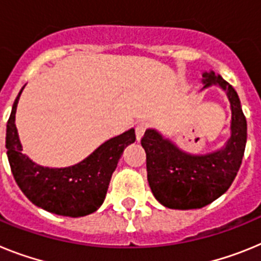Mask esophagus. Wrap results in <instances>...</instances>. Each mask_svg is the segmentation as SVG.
Listing matches in <instances>:
<instances>
[{
  "label": "esophagus",
  "instance_id": "obj_1",
  "mask_svg": "<svg viewBox=\"0 0 261 261\" xmlns=\"http://www.w3.org/2000/svg\"><path fill=\"white\" fill-rule=\"evenodd\" d=\"M147 128V123L142 122V123H138L137 124V128H135V134H137V139L140 140V138L143 137L144 131Z\"/></svg>",
  "mask_w": 261,
  "mask_h": 261
}]
</instances>
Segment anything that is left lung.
Returning <instances> with one entry per match:
<instances>
[{
  "label": "left lung",
  "mask_w": 261,
  "mask_h": 261,
  "mask_svg": "<svg viewBox=\"0 0 261 261\" xmlns=\"http://www.w3.org/2000/svg\"><path fill=\"white\" fill-rule=\"evenodd\" d=\"M203 89L219 85L231 106V135L225 147L207 155L181 151L160 133L148 128L140 140L146 151L147 180L153 196L165 207L201 209L227 192L243 160L247 121L238 93L214 72L202 73Z\"/></svg>",
  "instance_id": "1"
}]
</instances>
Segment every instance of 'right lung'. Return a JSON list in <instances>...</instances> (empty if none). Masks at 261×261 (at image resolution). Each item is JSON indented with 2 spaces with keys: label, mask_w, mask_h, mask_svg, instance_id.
<instances>
[{
  "label": "right lung",
  "mask_w": 261,
  "mask_h": 261,
  "mask_svg": "<svg viewBox=\"0 0 261 261\" xmlns=\"http://www.w3.org/2000/svg\"><path fill=\"white\" fill-rule=\"evenodd\" d=\"M23 88L15 98L6 124L8 159L15 182L34 205L47 212L72 218L92 214L102 205L123 149L137 139L135 130L130 128L106 140L87 159L72 167L48 168L38 165L21 152L22 146L14 124Z\"/></svg>",
  "instance_id": "add662e5"
}]
</instances>
